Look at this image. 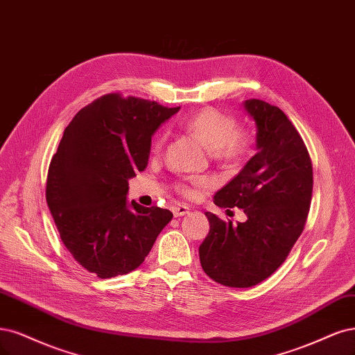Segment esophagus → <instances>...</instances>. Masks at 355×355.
Here are the masks:
<instances>
[{
    "label": "esophagus",
    "instance_id": "esophagus-1",
    "mask_svg": "<svg viewBox=\"0 0 355 355\" xmlns=\"http://www.w3.org/2000/svg\"><path fill=\"white\" fill-rule=\"evenodd\" d=\"M172 211H173V216H175V217H180V216L189 214V209H188L187 205H183V204H176V205H173V207H172Z\"/></svg>",
    "mask_w": 355,
    "mask_h": 355
}]
</instances>
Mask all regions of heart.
I'll return each instance as SVG.
<instances>
[{"label": "heart", "mask_w": 355, "mask_h": 355, "mask_svg": "<svg viewBox=\"0 0 355 355\" xmlns=\"http://www.w3.org/2000/svg\"><path fill=\"white\" fill-rule=\"evenodd\" d=\"M185 128L204 142L214 158L229 166L239 164L250 153L252 137L247 130L236 129V119L214 107H205L185 120ZM166 141V133L157 135L153 144L154 151H160ZM207 178H191L179 183V191L191 198L198 188L210 187Z\"/></svg>", "instance_id": "1"}]
</instances>
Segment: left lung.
Segmentation results:
<instances>
[{
	"label": "left lung",
	"instance_id": "obj_1",
	"mask_svg": "<svg viewBox=\"0 0 355 355\" xmlns=\"http://www.w3.org/2000/svg\"><path fill=\"white\" fill-rule=\"evenodd\" d=\"M257 125V154L214 195L222 209H242L232 226L207 211L210 232L200 245L202 270L214 282L250 288L272 276L302 234L313 192V164L286 114L261 100L243 103Z\"/></svg>",
	"mask_w": 355,
	"mask_h": 355
}]
</instances>
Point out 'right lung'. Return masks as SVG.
<instances>
[{
	"label": "right lung",
	"mask_w": 355,
	"mask_h": 355,
	"mask_svg": "<svg viewBox=\"0 0 355 355\" xmlns=\"http://www.w3.org/2000/svg\"><path fill=\"white\" fill-rule=\"evenodd\" d=\"M180 107L107 94L79 110L48 167L45 197L64 247L101 279L139 267L173 214L128 202L151 137Z\"/></svg>",
	"instance_id": "obj_1"
}]
</instances>
